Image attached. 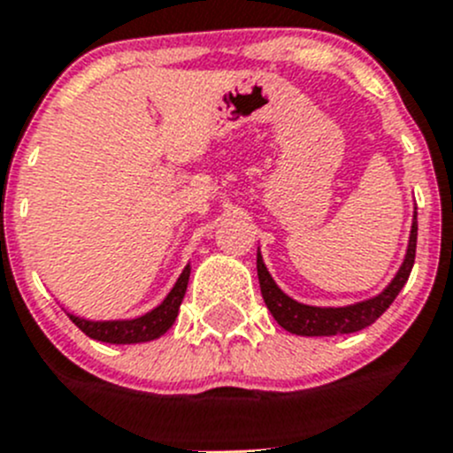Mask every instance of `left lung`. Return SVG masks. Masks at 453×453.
<instances>
[{"instance_id":"8db88e82","label":"left lung","mask_w":453,"mask_h":453,"mask_svg":"<svg viewBox=\"0 0 453 453\" xmlns=\"http://www.w3.org/2000/svg\"><path fill=\"white\" fill-rule=\"evenodd\" d=\"M416 238L418 222L416 213H413L407 253H404V260L400 265L398 273L394 275V280L382 288L380 294L369 300H363V303L349 304V307H311V304L296 303L294 298H288L282 288L275 284V280L271 278L265 262H262L260 251H257V280H260V291L266 309H269L271 316L278 320V325L282 329L291 331L296 335L356 334V331L373 325L389 309L395 296L400 294V288L404 287V282L409 280V273H411L413 260H416Z\"/></svg>"}]
</instances>
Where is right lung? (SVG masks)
Wrapping results in <instances>:
<instances>
[{
    "mask_svg": "<svg viewBox=\"0 0 453 453\" xmlns=\"http://www.w3.org/2000/svg\"><path fill=\"white\" fill-rule=\"evenodd\" d=\"M188 275H191V265L184 266L180 273L178 282L171 288L165 303L157 304L153 311L144 313L133 320H86V318L73 316L68 313L73 322L84 331L88 338L100 340V342L109 344H135V342H149V340L165 335L166 331L173 326L175 318H178L180 304H182L184 294H187Z\"/></svg>",
    "mask_w": 453,
    "mask_h": 453,
    "instance_id": "right-lung-1",
    "label": "right lung"
}]
</instances>
